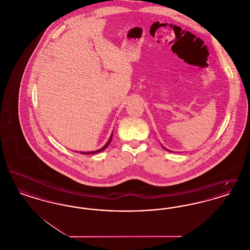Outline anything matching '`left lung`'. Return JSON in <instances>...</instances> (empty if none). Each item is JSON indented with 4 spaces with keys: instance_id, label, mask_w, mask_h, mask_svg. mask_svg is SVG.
Returning a JSON list of instances; mask_svg holds the SVG:
<instances>
[{
    "instance_id": "8db88e82",
    "label": "left lung",
    "mask_w": 250,
    "mask_h": 250,
    "mask_svg": "<svg viewBox=\"0 0 250 250\" xmlns=\"http://www.w3.org/2000/svg\"><path fill=\"white\" fill-rule=\"evenodd\" d=\"M164 149H166V148H164ZM166 150H167V149H166Z\"/></svg>"
}]
</instances>
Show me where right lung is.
Instances as JSON below:
<instances>
[{"mask_svg":"<svg viewBox=\"0 0 250 250\" xmlns=\"http://www.w3.org/2000/svg\"><path fill=\"white\" fill-rule=\"evenodd\" d=\"M111 139H112V135L110 136V138H109V140H108V142H107V144L105 145V146H103L101 149H99V150H96V151H94V152H81V154H83V155H88V154H96V153H99V152H102V151H104L106 148H107V146H108V144L110 143L111 142Z\"/></svg>","mask_w":250,"mask_h":250,"instance_id":"obj_1","label":"right lung"}]
</instances>
